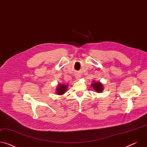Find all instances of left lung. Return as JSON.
Masks as SVG:
<instances>
[{"instance_id": "1", "label": "left lung", "mask_w": 147, "mask_h": 147, "mask_svg": "<svg viewBox=\"0 0 147 147\" xmlns=\"http://www.w3.org/2000/svg\"><path fill=\"white\" fill-rule=\"evenodd\" d=\"M91 86H92L93 89L96 92H97L98 93H100V92H102V91L103 90V84L99 81H93L92 84H91Z\"/></svg>"}]
</instances>
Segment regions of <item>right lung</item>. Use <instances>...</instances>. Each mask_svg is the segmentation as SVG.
I'll list each match as a JSON object with an SVG mask.
<instances>
[{
    "instance_id": "right-lung-1",
    "label": "right lung",
    "mask_w": 147,
    "mask_h": 147,
    "mask_svg": "<svg viewBox=\"0 0 147 147\" xmlns=\"http://www.w3.org/2000/svg\"><path fill=\"white\" fill-rule=\"evenodd\" d=\"M68 85L64 84H59L57 85L56 90V94L59 95H63L67 91Z\"/></svg>"
}]
</instances>
